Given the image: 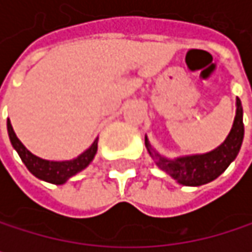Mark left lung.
<instances>
[{
    "instance_id": "1",
    "label": "left lung",
    "mask_w": 252,
    "mask_h": 252,
    "mask_svg": "<svg viewBox=\"0 0 252 252\" xmlns=\"http://www.w3.org/2000/svg\"><path fill=\"white\" fill-rule=\"evenodd\" d=\"M244 140V123H242V105L241 100L236 99V115L233 120V126L226 137V140L215 150L204 155H192L182 156L176 159H166L155 152L146 137L144 143L147 152L155 159L156 165L172 176L182 185L187 187H198L207 182H212L219 175H222L226 168L235 160L239 153Z\"/></svg>"
}]
</instances>
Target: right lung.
<instances>
[{"label": "right lung", "instance_id": "1", "mask_svg": "<svg viewBox=\"0 0 252 252\" xmlns=\"http://www.w3.org/2000/svg\"><path fill=\"white\" fill-rule=\"evenodd\" d=\"M7 129H8L10 141H11L13 147L16 149V152L19 153L20 159L23 160L26 168L36 178L46 181V182H51V184H57V185L67 182L71 176L78 174L84 168H87L89 163L93 160L96 152H97V138H96L93 141V144L86 152H83L80 156H77L73 160H64V162L45 160V159L34 156L33 153H30L26 149L23 143L17 138L10 120H7Z\"/></svg>", "mask_w": 252, "mask_h": 252}]
</instances>
